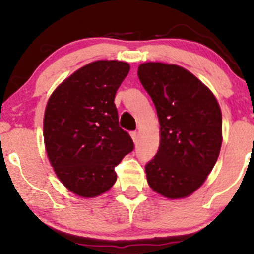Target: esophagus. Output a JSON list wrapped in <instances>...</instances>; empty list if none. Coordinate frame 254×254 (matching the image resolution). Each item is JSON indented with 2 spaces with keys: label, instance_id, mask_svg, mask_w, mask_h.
Returning a JSON list of instances; mask_svg holds the SVG:
<instances>
[{
  "label": "esophagus",
  "instance_id": "34e87169",
  "mask_svg": "<svg viewBox=\"0 0 254 254\" xmlns=\"http://www.w3.org/2000/svg\"><path fill=\"white\" fill-rule=\"evenodd\" d=\"M130 136H131V138H132L133 143H137V138H138V136H137L136 131H132V132L130 133Z\"/></svg>",
  "mask_w": 254,
  "mask_h": 254
}]
</instances>
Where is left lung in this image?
<instances>
[{
	"mask_svg": "<svg viewBox=\"0 0 254 254\" xmlns=\"http://www.w3.org/2000/svg\"><path fill=\"white\" fill-rule=\"evenodd\" d=\"M139 81L155 105L160 145L145 165L149 186L168 199L191 196L206 180L222 145V112L212 92L177 64H139Z\"/></svg>",
	"mask_w": 254,
	"mask_h": 254,
	"instance_id": "1",
	"label": "left lung"
}]
</instances>
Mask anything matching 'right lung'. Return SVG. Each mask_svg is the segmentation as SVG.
Listing matches in <instances>:
<instances>
[{"instance_id":"1","label":"right lung","mask_w":254,"mask_h":254,"mask_svg":"<svg viewBox=\"0 0 254 254\" xmlns=\"http://www.w3.org/2000/svg\"><path fill=\"white\" fill-rule=\"evenodd\" d=\"M129 63L86 64L52 92L44 113V144L60 182L78 197L94 198L117 180L115 167L133 149L118 125L117 89Z\"/></svg>"}]
</instances>
